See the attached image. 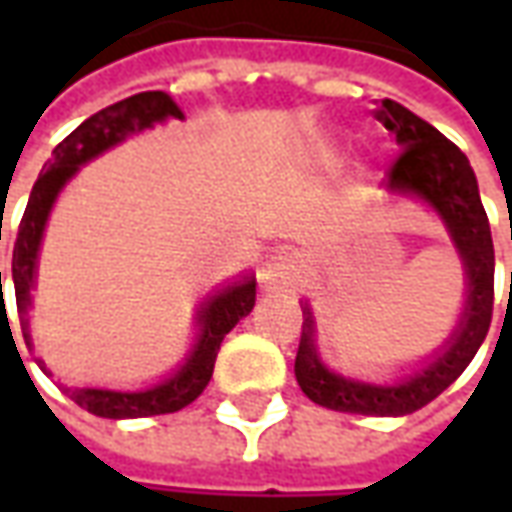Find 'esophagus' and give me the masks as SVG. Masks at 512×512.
<instances>
[{"label":"esophagus","mask_w":512,"mask_h":512,"mask_svg":"<svg viewBox=\"0 0 512 512\" xmlns=\"http://www.w3.org/2000/svg\"><path fill=\"white\" fill-rule=\"evenodd\" d=\"M301 282V260L293 252H274L260 268V288L266 293H288Z\"/></svg>","instance_id":"obj_1"}]
</instances>
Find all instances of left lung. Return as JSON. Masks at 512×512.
<instances>
[{
	"instance_id": "obj_1",
	"label": "left lung",
	"mask_w": 512,
	"mask_h": 512,
	"mask_svg": "<svg viewBox=\"0 0 512 512\" xmlns=\"http://www.w3.org/2000/svg\"><path fill=\"white\" fill-rule=\"evenodd\" d=\"M376 117L395 134L400 156L389 169L386 189L397 197H414L439 213L466 274V301L461 318L439 351L417 370L389 384H370L334 373L323 365L315 345V315L304 304V326L296 354V381L312 403L345 414L367 417H406L447 389L461 376L483 345L494 312V241L485 216L477 178L461 147L408 112L406 106L384 98Z\"/></svg>"
}]
</instances>
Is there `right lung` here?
<instances>
[{"label":"right lung","mask_w":512,"mask_h":512,"mask_svg":"<svg viewBox=\"0 0 512 512\" xmlns=\"http://www.w3.org/2000/svg\"><path fill=\"white\" fill-rule=\"evenodd\" d=\"M164 120H183L180 106L167 93L150 90V93L131 95L126 101H117V104L95 112L93 117H87L82 126L54 147L51 158L43 164V172L29 194L24 219L18 224L16 244H13V288H16L18 315H21V332H24V343L29 348H32L29 307H32V288L38 279L40 244H43L46 222H49V213L60 197V191L84 164H90L101 153L126 142L128 136L142 134ZM255 285V277L244 274L235 282H227L219 290H213L208 299H202L197 315H194L197 340L191 345L186 359L164 381L136 389V392L104 389V386H60V389L73 403L87 408L95 417L106 419L156 417V414H172V411L186 408L191 400L202 395V389L211 381L224 334L255 307ZM2 318H5V310H2ZM38 365L43 373H49L43 359H38Z\"/></svg>","instance_id":"obj_1"}]
</instances>
